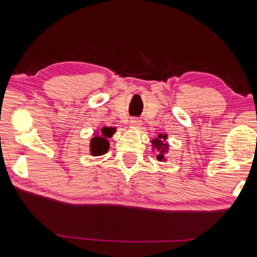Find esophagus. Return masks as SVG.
I'll return each instance as SVG.
<instances>
[{"label":"esophagus","instance_id":"1","mask_svg":"<svg viewBox=\"0 0 257 257\" xmlns=\"http://www.w3.org/2000/svg\"><path fill=\"white\" fill-rule=\"evenodd\" d=\"M129 124H130V127H133V128H141L142 122H141V120L134 118V119L130 120Z\"/></svg>","mask_w":257,"mask_h":257}]
</instances>
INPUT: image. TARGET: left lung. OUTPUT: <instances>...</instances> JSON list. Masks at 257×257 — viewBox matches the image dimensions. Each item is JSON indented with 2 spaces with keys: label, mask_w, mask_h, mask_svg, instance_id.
I'll list each match as a JSON object with an SVG mask.
<instances>
[{
  "label": "left lung",
  "mask_w": 257,
  "mask_h": 257,
  "mask_svg": "<svg viewBox=\"0 0 257 257\" xmlns=\"http://www.w3.org/2000/svg\"><path fill=\"white\" fill-rule=\"evenodd\" d=\"M167 134H159L156 138L152 139V150L156 152V159L161 162L167 161V154L169 152V143L167 142Z\"/></svg>",
  "instance_id": "1"
}]
</instances>
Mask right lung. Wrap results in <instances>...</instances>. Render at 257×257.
<instances>
[{"instance_id": "right-lung-1", "label": "right lung", "mask_w": 257, "mask_h": 257, "mask_svg": "<svg viewBox=\"0 0 257 257\" xmlns=\"http://www.w3.org/2000/svg\"><path fill=\"white\" fill-rule=\"evenodd\" d=\"M115 133V128L103 127L102 129L95 130L94 137L90 141V149L89 152L93 156L104 155L110 149L108 144V138L112 137V135Z\"/></svg>"}]
</instances>
